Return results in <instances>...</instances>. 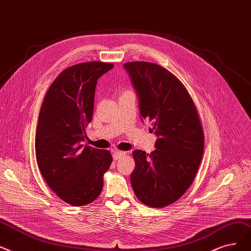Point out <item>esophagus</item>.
<instances>
[{"instance_id": "34e87169", "label": "esophagus", "mask_w": 251, "mask_h": 251, "mask_svg": "<svg viewBox=\"0 0 251 251\" xmlns=\"http://www.w3.org/2000/svg\"><path fill=\"white\" fill-rule=\"evenodd\" d=\"M123 155H126V152L116 150V151H114V152H113V154H112V157H113V159H114V160H117L119 157H122Z\"/></svg>"}]
</instances>
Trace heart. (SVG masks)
Returning a JSON list of instances; mask_svg holds the SVG:
<instances>
[{
    "label": "heart",
    "mask_w": 251,
    "mask_h": 251,
    "mask_svg": "<svg viewBox=\"0 0 251 251\" xmlns=\"http://www.w3.org/2000/svg\"><path fill=\"white\" fill-rule=\"evenodd\" d=\"M126 93H130V92L129 91H125L123 94H126Z\"/></svg>",
    "instance_id": "1"
}]
</instances>
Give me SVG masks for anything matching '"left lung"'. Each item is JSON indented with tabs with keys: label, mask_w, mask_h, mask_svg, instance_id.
<instances>
[{
	"label": "left lung",
	"mask_w": 251,
	"mask_h": 251,
	"mask_svg": "<svg viewBox=\"0 0 251 251\" xmlns=\"http://www.w3.org/2000/svg\"><path fill=\"white\" fill-rule=\"evenodd\" d=\"M140 102L158 139L150 154L135 150L130 175L137 198L162 208L181 198L193 183L204 150V134L193 99L171 71L151 62L125 64Z\"/></svg>",
	"instance_id": "obj_1"
}]
</instances>
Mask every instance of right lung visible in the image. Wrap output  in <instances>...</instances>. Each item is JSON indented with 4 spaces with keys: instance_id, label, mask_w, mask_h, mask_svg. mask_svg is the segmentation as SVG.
Returning <instances> with one entry per match:
<instances>
[{
    "instance_id": "obj_1",
    "label": "right lung",
    "mask_w": 251,
    "mask_h": 251,
    "mask_svg": "<svg viewBox=\"0 0 251 251\" xmlns=\"http://www.w3.org/2000/svg\"><path fill=\"white\" fill-rule=\"evenodd\" d=\"M114 64L82 62L63 70L44 98L35 133V157L46 183L74 206L87 205L103 188L108 150L81 145L92 122L97 80Z\"/></svg>"
}]
</instances>
